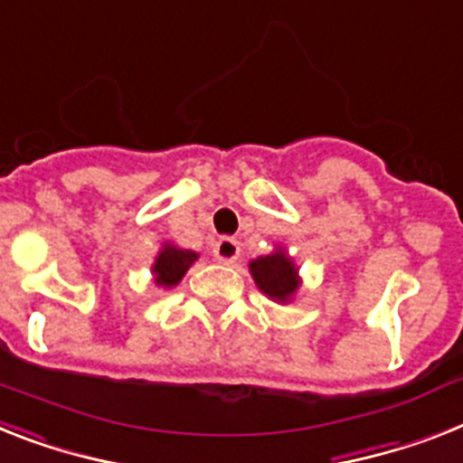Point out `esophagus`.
<instances>
[{"label":"esophagus","instance_id":"obj_1","mask_svg":"<svg viewBox=\"0 0 463 463\" xmlns=\"http://www.w3.org/2000/svg\"><path fill=\"white\" fill-rule=\"evenodd\" d=\"M213 256H216V261L225 263V266H231L240 259V242L232 238H221L219 242L213 244Z\"/></svg>","mask_w":463,"mask_h":463}]
</instances>
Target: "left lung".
I'll use <instances>...</instances> for the list:
<instances>
[{
  "label": "left lung",
  "instance_id": "8db88e82",
  "mask_svg": "<svg viewBox=\"0 0 463 463\" xmlns=\"http://www.w3.org/2000/svg\"><path fill=\"white\" fill-rule=\"evenodd\" d=\"M250 273L261 294H266L275 304H291L297 298L304 279L298 275L297 261L282 244H275L270 254H263L250 261Z\"/></svg>",
  "mask_w": 463,
  "mask_h": 463
}]
</instances>
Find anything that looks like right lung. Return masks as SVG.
Returning <instances> with one entry per match:
<instances>
[{"label": "right lung", "mask_w": 463, "mask_h": 463, "mask_svg": "<svg viewBox=\"0 0 463 463\" xmlns=\"http://www.w3.org/2000/svg\"><path fill=\"white\" fill-rule=\"evenodd\" d=\"M197 259H200L197 251L184 250V247H178L174 242H162L157 256H155L153 268H150L153 282L162 289H174Z\"/></svg>", "instance_id": "right-lung-1"}]
</instances>
